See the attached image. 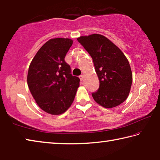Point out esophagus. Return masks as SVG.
I'll use <instances>...</instances> for the list:
<instances>
[{
  "mask_svg": "<svg viewBox=\"0 0 160 160\" xmlns=\"http://www.w3.org/2000/svg\"><path fill=\"white\" fill-rule=\"evenodd\" d=\"M79 78H80V79L81 81H82V80H84V75H80V76Z\"/></svg>",
  "mask_w": 160,
  "mask_h": 160,
  "instance_id": "obj_1",
  "label": "esophagus"
}]
</instances>
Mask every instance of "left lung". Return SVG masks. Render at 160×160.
<instances>
[{"label":"left lung","mask_w":160,"mask_h":160,"mask_svg":"<svg viewBox=\"0 0 160 160\" xmlns=\"http://www.w3.org/2000/svg\"><path fill=\"white\" fill-rule=\"evenodd\" d=\"M77 39L91 56L99 80V90L92 94L94 101L107 109L120 105L128 97L132 81L126 56L103 35L93 34Z\"/></svg>","instance_id":"1"}]
</instances>
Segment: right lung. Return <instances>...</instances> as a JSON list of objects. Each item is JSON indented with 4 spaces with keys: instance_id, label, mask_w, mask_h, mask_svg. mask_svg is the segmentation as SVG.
Segmentation results:
<instances>
[{
    "instance_id": "right-lung-1",
    "label": "right lung",
    "mask_w": 160,
    "mask_h": 160,
    "mask_svg": "<svg viewBox=\"0 0 160 160\" xmlns=\"http://www.w3.org/2000/svg\"><path fill=\"white\" fill-rule=\"evenodd\" d=\"M72 40L55 38L48 40L37 51L29 67L28 85L37 104L52 115L64 113L71 106L80 85L72 76L65 57Z\"/></svg>"
}]
</instances>
